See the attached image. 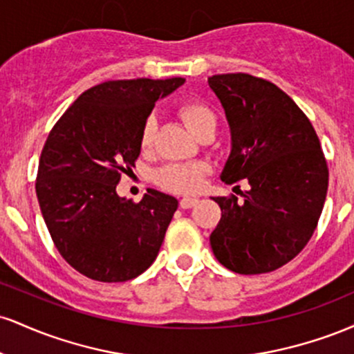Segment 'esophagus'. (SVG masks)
<instances>
[{"label":"esophagus","instance_id":"esophagus-1","mask_svg":"<svg viewBox=\"0 0 354 354\" xmlns=\"http://www.w3.org/2000/svg\"><path fill=\"white\" fill-rule=\"evenodd\" d=\"M196 203H198L196 198H181L180 206H181L183 209H189V208H193V206L196 205Z\"/></svg>","mask_w":354,"mask_h":354}]
</instances>
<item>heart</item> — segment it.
Wrapping results in <instances>:
<instances>
[{
    "label": "heart",
    "instance_id": "b5f03b06",
    "mask_svg": "<svg viewBox=\"0 0 354 354\" xmlns=\"http://www.w3.org/2000/svg\"><path fill=\"white\" fill-rule=\"evenodd\" d=\"M178 113L196 136L205 129L216 128V115L208 104L200 100L183 101L178 106ZM154 133H156V123L153 118H148L141 129V148H151ZM205 171L206 166L203 163H169L158 169L154 180L165 189L176 191V193H191L201 186Z\"/></svg>",
    "mask_w": 354,
    "mask_h": 354
}]
</instances>
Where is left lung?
Here are the masks:
<instances>
[{
  "label": "left lung",
  "instance_id": "1",
  "mask_svg": "<svg viewBox=\"0 0 354 354\" xmlns=\"http://www.w3.org/2000/svg\"><path fill=\"white\" fill-rule=\"evenodd\" d=\"M231 131L221 180H246L243 201L213 198L221 219L209 236L223 266L239 274L278 270L315 233L328 191V165L315 128L286 93L246 73L208 78Z\"/></svg>",
  "mask_w": 354,
  "mask_h": 354
}]
</instances>
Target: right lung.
Masks as SVG:
<instances>
[{
	"label": "right lung",
	"instance_id": "obj_1",
	"mask_svg": "<svg viewBox=\"0 0 354 354\" xmlns=\"http://www.w3.org/2000/svg\"><path fill=\"white\" fill-rule=\"evenodd\" d=\"M183 83L138 78L96 84L48 135L36 196L56 250L81 274L128 281L156 259L178 200L148 189L135 203L118 196L116 185L140 156L141 129L154 103Z\"/></svg>",
	"mask_w": 354,
	"mask_h": 354
}]
</instances>
